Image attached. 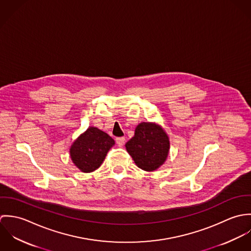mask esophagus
<instances>
[{"mask_svg": "<svg viewBox=\"0 0 251 251\" xmlns=\"http://www.w3.org/2000/svg\"><path fill=\"white\" fill-rule=\"evenodd\" d=\"M125 141H126L125 137H118V138H116V143L118 144L119 147H123L124 144H125Z\"/></svg>", "mask_w": 251, "mask_h": 251, "instance_id": "obj_1", "label": "esophagus"}]
</instances>
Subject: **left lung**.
Here are the masks:
<instances>
[{"mask_svg":"<svg viewBox=\"0 0 251 251\" xmlns=\"http://www.w3.org/2000/svg\"><path fill=\"white\" fill-rule=\"evenodd\" d=\"M169 148L168 135L160 126L153 123L139 124L134 136L126 144L135 164L148 172L156 170L165 162Z\"/></svg>","mask_w":251,"mask_h":251,"instance_id":"1","label":"left lung"}]
</instances>
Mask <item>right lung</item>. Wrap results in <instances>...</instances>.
Segmentation results:
<instances>
[{
	"label": "right lung",
	"mask_w": 251,
	"mask_h": 251,
	"mask_svg": "<svg viewBox=\"0 0 251 251\" xmlns=\"http://www.w3.org/2000/svg\"><path fill=\"white\" fill-rule=\"evenodd\" d=\"M115 141L98 127L90 126L73 143L70 152L74 165L84 173L97 170Z\"/></svg>",
	"instance_id": "1"
}]
</instances>
